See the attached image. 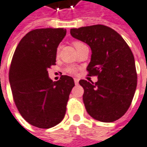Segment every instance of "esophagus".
I'll use <instances>...</instances> for the list:
<instances>
[{"mask_svg": "<svg viewBox=\"0 0 147 147\" xmlns=\"http://www.w3.org/2000/svg\"><path fill=\"white\" fill-rule=\"evenodd\" d=\"M74 82H75V84H76V85H78V84H79V79L74 78Z\"/></svg>", "mask_w": 147, "mask_h": 147, "instance_id": "esophagus-1", "label": "esophagus"}]
</instances>
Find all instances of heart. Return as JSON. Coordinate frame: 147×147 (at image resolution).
<instances>
[{
	"label": "heart",
	"instance_id": "obj_1",
	"mask_svg": "<svg viewBox=\"0 0 147 147\" xmlns=\"http://www.w3.org/2000/svg\"><path fill=\"white\" fill-rule=\"evenodd\" d=\"M84 45V44H83L82 42H80V41H75L73 43V45L74 47L76 48V49H77L78 47H80V46H81V45ZM59 48H58L57 49V51H56V54L58 55L59 54ZM77 71H78V69H77L76 67H67L66 68H65V71L66 72H67V73L69 74H76L77 73Z\"/></svg>",
	"mask_w": 147,
	"mask_h": 147
}]
</instances>
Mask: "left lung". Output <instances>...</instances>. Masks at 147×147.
<instances>
[{"instance_id":"8db88e82","label":"left lung","mask_w":147,"mask_h":147,"mask_svg":"<svg viewBox=\"0 0 147 147\" xmlns=\"http://www.w3.org/2000/svg\"><path fill=\"white\" fill-rule=\"evenodd\" d=\"M70 32L90 46L91 58L87 70L89 76L98 77L95 83L80 80L87 111L103 123L119 119L130 107L137 87L130 47L116 31L102 24L71 28Z\"/></svg>"}]
</instances>
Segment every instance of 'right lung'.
Instances as JSON below:
<instances>
[{
    "mask_svg": "<svg viewBox=\"0 0 147 147\" xmlns=\"http://www.w3.org/2000/svg\"><path fill=\"white\" fill-rule=\"evenodd\" d=\"M64 28L30 31L18 44L9 68L13 100L24 119L34 127L48 129L64 118L73 79L61 76L49 79L48 69L56 64V51L66 36Z\"/></svg>",
    "mask_w": 147,
    "mask_h": 147,
    "instance_id": "obj_1",
    "label": "right lung"
}]
</instances>
